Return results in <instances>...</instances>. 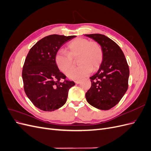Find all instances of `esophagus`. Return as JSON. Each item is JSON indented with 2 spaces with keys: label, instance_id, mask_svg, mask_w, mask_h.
<instances>
[{
  "label": "esophagus",
  "instance_id": "34e87169",
  "mask_svg": "<svg viewBox=\"0 0 151 151\" xmlns=\"http://www.w3.org/2000/svg\"><path fill=\"white\" fill-rule=\"evenodd\" d=\"M75 83H76V84H79L81 83V81H75Z\"/></svg>",
  "mask_w": 151,
  "mask_h": 151
}]
</instances>
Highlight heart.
<instances>
[{"label":"heart","instance_id":"obj_1","mask_svg":"<svg viewBox=\"0 0 151 151\" xmlns=\"http://www.w3.org/2000/svg\"><path fill=\"white\" fill-rule=\"evenodd\" d=\"M68 53L60 50L56 53L55 61L58 68L63 72H67L74 65V58H77L79 65L68 72L67 76L71 80H79L88 76L93 70H98L101 65L103 52L100 45L90 42L86 38L74 39L67 45Z\"/></svg>","mask_w":151,"mask_h":151}]
</instances>
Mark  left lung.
<instances>
[{
  "label": "left lung",
  "instance_id": "obj_1",
  "mask_svg": "<svg viewBox=\"0 0 151 151\" xmlns=\"http://www.w3.org/2000/svg\"><path fill=\"white\" fill-rule=\"evenodd\" d=\"M101 47L103 58L98 71L90 77L91 87L86 93L91 106L108 110L117 104L128 89L129 67L120 47L101 34L85 35Z\"/></svg>",
  "mask_w": 151,
  "mask_h": 151
}]
</instances>
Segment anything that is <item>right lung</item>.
Here are the masks:
<instances>
[{"mask_svg": "<svg viewBox=\"0 0 151 151\" xmlns=\"http://www.w3.org/2000/svg\"><path fill=\"white\" fill-rule=\"evenodd\" d=\"M76 36L52 35L36 43L27 55L22 77L27 96L35 106L45 111H52L66 103L73 81L65 79L58 69L55 56L58 50Z\"/></svg>", "mask_w": 151, "mask_h": 151, "instance_id": "1", "label": "right lung"}]
</instances>
